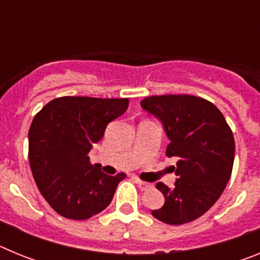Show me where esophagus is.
Listing matches in <instances>:
<instances>
[{
  "label": "esophagus",
  "instance_id": "34e87169",
  "mask_svg": "<svg viewBox=\"0 0 260 260\" xmlns=\"http://www.w3.org/2000/svg\"><path fill=\"white\" fill-rule=\"evenodd\" d=\"M137 183L139 186H141L142 190H150L151 187H152V185H151L150 182H146V181H142V180H138Z\"/></svg>",
  "mask_w": 260,
  "mask_h": 260
}]
</instances>
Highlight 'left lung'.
<instances>
[{
  "label": "left lung",
  "mask_w": 260,
  "mask_h": 260,
  "mask_svg": "<svg viewBox=\"0 0 260 260\" xmlns=\"http://www.w3.org/2000/svg\"><path fill=\"white\" fill-rule=\"evenodd\" d=\"M142 108L162 122L169 138L168 157H177L173 189L157 182L165 203L152 216L169 225L194 221L207 212L231 178L234 138L219 108L194 95H152Z\"/></svg>",
  "instance_id": "obj_1"
}]
</instances>
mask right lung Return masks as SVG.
Listing matches in <instances>:
<instances>
[{"label":"right lung","mask_w":260,"mask_h":260,"mask_svg":"<svg viewBox=\"0 0 260 260\" xmlns=\"http://www.w3.org/2000/svg\"><path fill=\"white\" fill-rule=\"evenodd\" d=\"M127 98L62 96L35 116L28 133L29 167L41 195L66 219L86 220L113 199L125 173L108 176L88 152L108 123L126 112Z\"/></svg>","instance_id":"obj_1"}]
</instances>
